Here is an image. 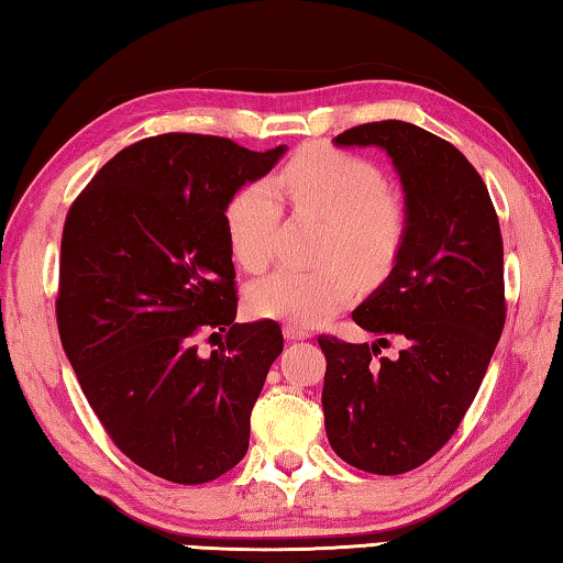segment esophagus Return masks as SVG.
Masks as SVG:
<instances>
[{
    "label": "esophagus",
    "mask_w": 563,
    "mask_h": 563,
    "mask_svg": "<svg viewBox=\"0 0 563 563\" xmlns=\"http://www.w3.org/2000/svg\"><path fill=\"white\" fill-rule=\"evenodd\" d=\"M284 336H287L289 341H301V339H309L311 333H309V329L299 327V323H287V327H284Z\"/></svg>",
    "instance_id": "esophagus-1"
}]
</instances>
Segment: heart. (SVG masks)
I'll return each mask as SVG.
<instances>
[{"label":"heart","instance_id":"obj_1","mask_svg":"<svg viewBox=\"0 0 563 563\" xmlns=\"http://www.w3.org/2000/svg\"><path fill=\"white\" fill-rule=\"evenodd\" d=\"M297 212L323 220L317 266H284L250 289L256 317L317 327L353 297L356 276L386 274L408 234V210L386 190V180L366 157L331 145H307L269 180L244 183L224 207V230L232 256L246 272L272 262L279 224V196Z\"/></svg>","mask_w":563,"mask_h":563}]
</instances>
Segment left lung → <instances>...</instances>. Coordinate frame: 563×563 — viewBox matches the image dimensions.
Masks as SVG:
<instances>
[{
  "label": "left lung",
  "instance_id": "obj_1",
  "mask_svg": "<svg viewBox=\"0 0 563 563\" xmlns=\"http://www.w3.org/2000/svg\"><path fill=\"white\" fill-rule=\"evenodd\" d=\"M336 145H378L406 192L408 234L388 279L353 311L376 343L319 336L323 420L336 455L402 475L455 435L507 319L505 246L487 185L455 145L406 121L349 128ZM401 351L388 360L389 339Z\"/></svg>",
  "mask_w": 563,
  "mask_h": 563
}]
</instances>
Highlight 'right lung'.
I'll use <instances>...</instances> for the list:
<instances>
[{"instance_id":"add662e5","label":"right lung","mask_w":563,"mask_h":563,"mask_svg":"<svg viewBox=\"0 0 563 563\" xmlns=\"http://www.w3.org/2000/svg\"><path fill=\"white\" fill-rule=\"evenodd\" d=\"M284 151L145 137L111 157L66 214L56 297L66 358L115 448L167 482H212L250 448L252 408L284 336L276 321L234 323L224 207ZM220 330L221 351L202 357L196 341Z\"/></svg>"}]
</instances>
